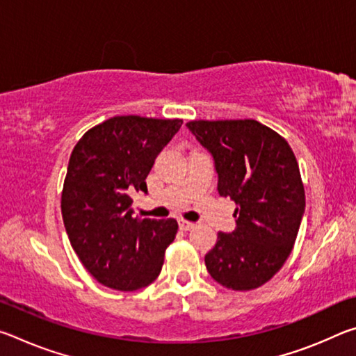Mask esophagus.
<instances>
[{"instance_id":"esophagus-1","label":"esophagus","mask_w":356,"mask_h":356,"mask_svg":"<svg viewBox=\"0 0 356 356\" xmlns=\"http://www.w3.org/2000/svg\"><path fill=\"white\" fill-rule=\"evenodd\" d=\"M196 225L195 222H191V221H185V220H179V227L182 229V231H190V229H193L195 227Z\"/></svg>"}]
</instances>
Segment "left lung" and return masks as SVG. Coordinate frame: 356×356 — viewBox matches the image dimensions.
Listing matches in <instances>:
<instances>
[{
	"label": "left lung",
	"instance_id": "8db88e82",
	"mask_svg": "<svg viewBox=\"0 0 356 356\" xmlns=\"http://www.w3.org/2000/svg\"><path fill=\"white\" fill-rule=\"evenodd\" d=\"M212 155L220 196L237 204L236 229L206 254L210 276L232 291L261 287L291 254L305 213L297 159L284 138L252 119L191 120Z\"/></svg>",
	"mask_w": 356,
	"mask_h": 356
}]
</instances>
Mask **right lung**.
<instances>
[{
  "mask_svg": "<svg viewBox=\"0 0 356 356\" xmlns=\"http://www.w3.org/2000/svg\"><path fill=\"white\" fill-rule=\"evenodd\" d=\"M182 119L116 116L88 130L72 150L61 210L72 248L100 284L138 291L160 275L176 220L134 218L131 195L147 193L154 161Z\"/></svg>",
  "mask_w": 356,
  "mask_h": 356,
  "instance_id": "obj_1",
  "label": "right lung"
}]
</instances>
